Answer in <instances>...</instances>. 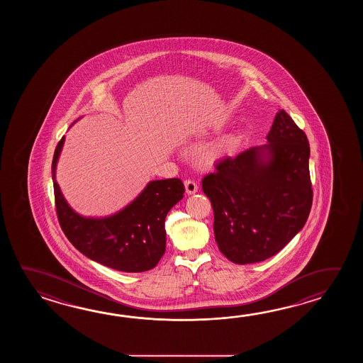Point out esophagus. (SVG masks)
I'll return each mask as SVG.
<instances>
[{"mask_svg":"<svg viewBox=\"0 0 363 363\" xmlns=\"http://www.w3.org/2000/svg\"><path fill=\"white\" fill-rule=\"evenodd\" d=\"M185 192L188 194H194V193L199 191V185L197 183H194L193 180H185L184 182Z\"/></svg>","mask_w":363,"mask_h":363,"instance_id":"obj_1","label":"esophagus"}]
</instances>
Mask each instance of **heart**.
Segmentation results:
<instances>
[{
  "instance_id": "obj_1",
  "label": "heart",
  "mask_w": 363,
  "mask_h": 363,
  "mask_svg": "<svg viewBox=\"0 0 363 363\" xmlns=\"http://www.w3.org/2000/svg\"><path fill=\"white\" fill-rule=\"evenodd\" d=\"M239 143L238 135H230L227 138L208 144L197 150V160L203 166H214L225 157L231 155Z\"/></svg>"
}]
</instances>
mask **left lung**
<instances>
[{"mask_svg":"<svg viewBox=\"0 0 363 363\" xmlns=\"http://www.w3.org/2000/svg\"><path fill=\"white\" fill-rule=\"evenodd\" d=\"M266 139L264 145L224 158L202 179L218 247L238 264L277 255L301 231L311 208L305 132L280 110Z\"/></svg>","mask_w":363,"mask_h":363,"instance_id":"left-lung-1","label":"left lung"}]
</instances>
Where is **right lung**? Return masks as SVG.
Masks as SVG:
<instances>
[{"label": "right lung", "instance_id": "right-lung-1", "mask_svg": "<svg viewBox=\"0 0 363 363\" xmlns=\"http://www.w3.org/2000/svg\"><path fill=\"white\" fill-rule=\"evenodd\" d=\"M65 136L52 162L57 216L69 242L106 267L123 272L152 270L166 250L164 219L184 196L180 179L152 180L125 208L108 216H84L71 208L57 183V163Z\"/></svg>", "mask_w": 363, "mask_h": 363}]
</instances>
